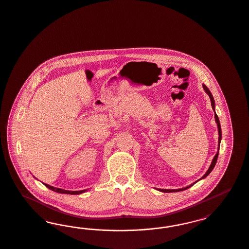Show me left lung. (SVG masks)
Here are the masks:
<instances>
[{
	"instance_id": "1",
	"label": "left lung",
	"mask_w": 249,
	"mask_h": 249,
	"mask_svg": "<svg viewBox=\"0 0 249 249\" xmlns=\"http://www.w3.org/2000/svg\"><path fill=\"white\" fill-rule=\"evenodd\" d=\"M203 88L205 89V91L209 94V98H210V101H211V106H212V109L214 110V112H215V101H214V98H213V96H212V94H211V92H210V90H209V88L205 85V84H203ZM215 120H216V122H217V125H218V129H219V144H220V140H221V129H220V124H219V118H218V116H217V114H216V112H215ZM218 157H219V151H218V153L216 154V156L214 157V159L212 160V162H211V165H210V167H209V169H208V171L206 172V174L201 178L200 179H204V178H206L208 175H209V173L212 171V169H214V167H215V165H216V163H217V160H218ZM198 180H196V182H194V183H192L191 185L189 186H187V187H184V188H181V189H176V190H169V189H158L161 191V192H164V193H173V192H179V191H183V190L188 189L190 188L191 186H193L195 183H196Z\"/></svg>"
}]
</instances>
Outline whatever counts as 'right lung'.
Returning <instances> with one entry per match:
<instances>
[{
	"mask_svg": "<svg viewBox=\"0 0 249 249\" xmlns=\"http://www.w3.org/2000/svg\"><path fill=\"white\" fill-rule=\"evenodd\" d=\"M44 185L52 190V191H54L56 193H60V194H69V195H79V194H82L84 192H86V190H81V191H67V190L60 189V188H55L53 186H51L49 184H46L44 183Z\"/></svg>",
	"mask_w": 249,
	"mask_h": 249,
	"instance_id": "add662e5",
	"label": "right lung"
}]
</instances>
